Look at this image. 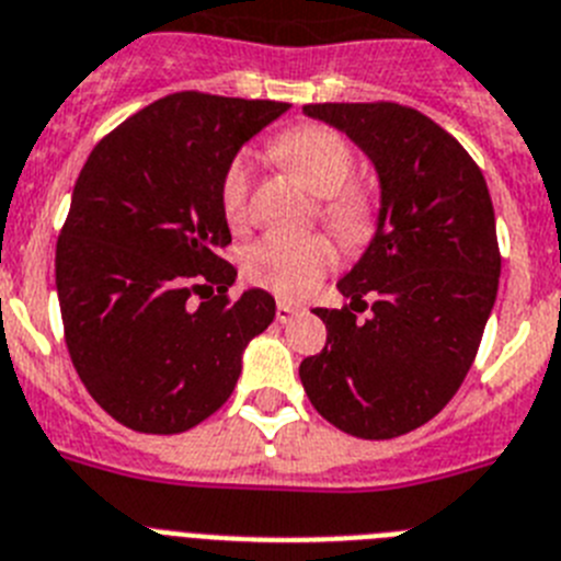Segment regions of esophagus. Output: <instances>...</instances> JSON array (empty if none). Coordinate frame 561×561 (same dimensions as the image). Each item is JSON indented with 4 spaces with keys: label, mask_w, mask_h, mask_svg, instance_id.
Wrapping results in <instances>:
<instances>
[{
    "label": "esophagus",
    "mask_w": 561,
    "mask_h": 561,
    "mask_svg": "<svg viewBox=\"0 0 561 561\" xmlns=\"http://www.w3.org/2000/svg\"><path fill=\"white\" fill-rule=\"evenodd\" d=\"M298 312H300L298 306L286 304V300H277V304H275V318H277V323H289V320L295 318V314H298Z\"/></svg>",
    "instance_id": "obj_1"
}]
</instances>
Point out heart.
I'll return each mask as SVG.
<instances>
[{"label":"heart","instance_id":"b5f03b06","mask_svg":"<svg viewBox=\"0 0 561 561\" xmlns=\"http://www.w3.org/2000/svg\"><path fill=\"white\" fill-rule=\"evenodd\" d=\"M277 164L289 167L320 195V224L337 238L343 247L354 249L375 234L377 201L371 190L354 181L357 158L352 144L332 127L306 124L289 130L270 147ZM249 195H252V161L249 156H234L221 179V209L232 229L249 224ZM334 266V249L320 234L286 238L266 234L252 247L243 249L241 270L252 286L272 291L277 298H304L320 277Z\"/></svg>","mask_w":561,"mask_h":561}]
</instances>
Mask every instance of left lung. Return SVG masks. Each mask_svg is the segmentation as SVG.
<instances>
[{"label": "left lung", "instance_id": "left-lung-1", "mask_svg": "<svg viewBox=\"0 0 561 561\" xmlns=\"http://www.w3.org/2000/svg\"><path fill=\"white\" fill-rule=\"evenodd\" d=\"M377 167L380 221L337 284L343 309H314L327 346L300 363L320 417L352 437L420 428L466 380L500 289L491 193L466 147L420 110L394 102L306 104ZM373 318L357 321L365 298Z\"/></svg>", "mask_w": 561, "mask_h": 561}]
</instances>
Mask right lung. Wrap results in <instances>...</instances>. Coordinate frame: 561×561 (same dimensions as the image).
<instances>
[{
	"instance_id": "add662e5",
	"label": "right lung",
	"mask_w": 561,
	"mask_h": 561,
	"mask_svg": "<svg viewBox=\"0 0 561 561\" xmlns=\"http://www.w3.org/2000/svg\"><path fill=\"white\" fill-rule=\"evenodd\" d=\"M184 90L95 144L56 243L65 343L84 389L141 434H181L221 409L247 343L275 318L263 289L229 298L234 266L221 179L286 113Z\"/></svg>"
}]
</instances>
